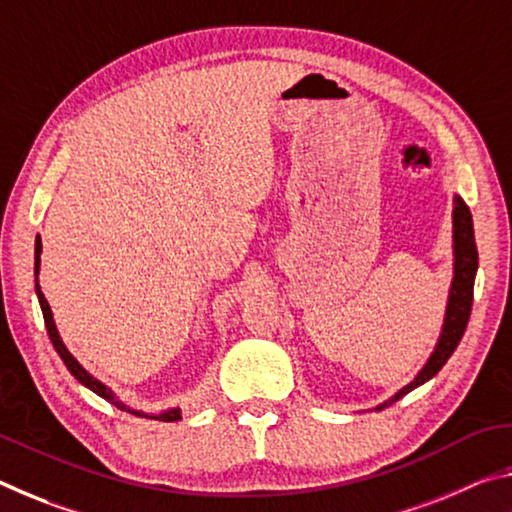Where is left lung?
<instances>
[{"label": "left lung", "instance_id": "obj_1", "mask_svg": "<svg viewBox=\"0 0 512 512\" xmlns=\"http://www.w3.org/2000/svg\"><path fill=\"white\" fill-rule=\"evenodd\" d=\"M452 239H454V246H452L454 248V277H452V287H449L445 320H443V329H440V336L436 341V348H433L431 357L420 368L418 375H415L409 384L402 386L393 397H388L386 402L377 404L375 411L386 409V406H391L406 393H411L413 388H418L424 384V381L436 377L438 370L445 366L447 359L454 354L456 345L463 339L467 320H470V311H472L474 277H476V268H479V253H476V244H474V223H472L470 207L465 205V201L458 194L454 196Z\"/></svg>", "mask_w": 512, "mask_h": 512}]
</instances>
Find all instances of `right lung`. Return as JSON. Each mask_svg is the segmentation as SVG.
<instances>
[{"mask_svg":"<svg viewBox=\"0 0 512 512\" xmlns=\"http://www.w3.org/2000/svg\"><path fill=\"white\" fill-rule=\"evenodd\" d=\"M40 255H42V241H40V235H38V237H36V266H33V273H36V296H38V302H40L42 316H45V327H47L49 339H51V343H54V348H56V352H58V357L63 359V363L67 366V370L72 372V375H74L76 379H79L85 388H90L92 393H97L99 397H103V400H108L110 404H115L117 409H121V411H128V413H133V415H140V418L160 420V422H176V420L183 418V411H180L178 406H171V409L155 411V413L135 411L133 406H126L124 402H121L119 397H117V393L112 391L110 386L103 384L101 379H97V377L92 375L90 370H85V368L81 366L79 359H76L74 354L67 350V345L63 343V339H60L58 327H56V320H54V314H51L49 302H47V298H45V293H42V289H40V280H38V275H40Z\"/></svg>","mask_w":512,"mask_h":512,"instance_id":"add662e5","label":"right lung"}]
</instances>
